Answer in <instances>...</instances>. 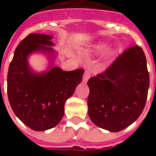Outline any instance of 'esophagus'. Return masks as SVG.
Wrapping results in <instances>:
<instances>
[{"label": "esophagus", "mask_w": 156, "mask_h": 156, "mask_svg": "<svg viewBox=\"0 0 156 156\" xmlns=\"http://www.w3.org/2000/svg\"><path fill=\"white\" fill-rule=\"evenodd\" d=\"M91 74H92V72L90 69H86L84 72V74H83V80L84 83L88 81L89 78L91 77Z\"/></svg>", "instance_id": "34e87169"}]
</instances>
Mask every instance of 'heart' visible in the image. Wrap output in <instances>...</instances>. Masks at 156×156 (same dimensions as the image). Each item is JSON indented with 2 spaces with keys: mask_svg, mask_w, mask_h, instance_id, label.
I'll list each match as a JSON object with an SVG mask.
<instances>
[{
  "mask_svg": "<svg viewBox=\"0 0 156 156\" xmlns=\"http://www.w3.org/2000/svg\"><path fill=\"white\" fill-rule=\"evenodd\" d=\"M96 50L98 51H105V49L107 48V46L105 44H99L98 45L97 47H96Z\"/></svg>",
  "mask_w": 156,
  "mask_h": 156,
  "instance_id": "heart-1",
  "label": "heart"
}]
</instances>
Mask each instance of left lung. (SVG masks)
Segmentation results:
<instances>
[{
	"mask_svg": "<svg viewBox=\"0 0 156 156\" xmlns=\"http://www.w3.org/2000/svg\"><path fill=\"white\" fill-rule=\"evenodd\" d=\"M88 115L98 127L111 132L124 129L144 109L150 75L143 49H125L105 71L88 81Z\"/></svg>",
	"mask_w": 156,
	"mask_h": 156,
	"instance_id": "1",
	"label": "left lung"
}]
</instances>
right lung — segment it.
<instances>
[{"label": "right lung", "mask_w": 156, "mask_h": 156, "mask_svg": "<svg viewBox=\"0 0 156 156\" xmlns=\"http://www.w3.org/2000/svg\"><path fill=\"white\" fill-rule=\"evenodd\" d=\"M50 35L32 33L16 47L7 73L10 105L22 123L36 131L55 127L64 114L66 100L80 83L83 68L67 72L54 67L42 74L33 73L27 58L37 50L51 51Z\"/></svg>", "instance_id": "add662e5"}]
</instances>
